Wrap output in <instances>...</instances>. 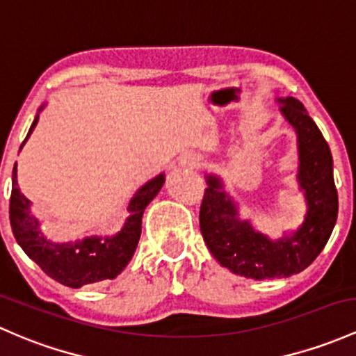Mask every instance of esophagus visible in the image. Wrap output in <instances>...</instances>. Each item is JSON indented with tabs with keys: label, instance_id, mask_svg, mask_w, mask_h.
Here are the masks:
<instances>
[{
	"label": "esophagus",
	"instance_id": "obj_1",
	"mask_svg": "<svg viewBox=\"0 0 356 356\" xmlns=\"http://www.w3.org/2000/svg\"><path fill=\"white\" fill-rule=\"evenodd\" d=\"M200 164L202 158L197 154H188L179 161V166H181L183 170H195V168H200Z\"/></svg>",
	"mask_w": 356,
	"mask_h": 356
}]
</instances>
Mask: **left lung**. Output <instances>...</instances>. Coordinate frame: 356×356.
Wrapping results in <instances>:
<instances>
[{
  "label": "left lung",
  "instance_id": "left-lung-1",
  "mask_svg": "<svg viewBox=\"0 0 356 356\" xmlns=\"http://www.w3.org/2000/svg\"><path fill=\"white\" fill-rule=\"evenodd\" d=\"M277 103L297 136V183L307 205L302 224L278 239L268 238L250 219H241L239 204L216 173L205 175L200 207V231L213 258L232 273L254 280L286 278L307 268L326 246L338 217L330 146L299 100L286 97Z\"/></svg>",
  "mask_w": 356,
  "mask_h": 356
}]
</instances>
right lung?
<instances>
[{"instance_id":"right-lung-1","label":"right lung","mask_w":356,"mask_h":356,"mask_svg":"<svg viewBox=\"0 0 356 356\" xmlns=\"http://www.w3.org/2000/svg\"><path fill=\"white\" fill-rule=\"evenodd\" d=\"M47 103L40 106L30 125L29 134L22 143V147L29 140L35 129L39 115ZM20 147V149H22ZM164 183V173L158 175L144 183L129 202V217L120 231L112 236H86L76 241H54L42 229L40 220L32 213V202L18 188L17 163L11 175V198H10V224L15 239L30 259L37 263L45 273L59 284L79 289L83 285L98 284L112 280L136 253L140 238L144 210L152 198L159 193Z\"/></svg>"}]
</instances>
